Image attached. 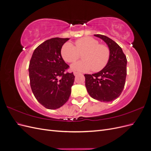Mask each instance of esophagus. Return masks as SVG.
I'll return each instance as SVG.
<instances>
[{"label":"esophagus","instance_id":"esophagus-1","mask_svg":"<svg viewBox=\"0 0 151 151\" xmlns=\"http://www.w3.org/2000/svg\"><path fill=\"white\" fill-rule=\"evenodd\" d=\"M78 74H79V72H74V75L75 76H77Z\"/></svg>","mask_w":151,"mask_h":151}]
</instances>
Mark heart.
<instances>
[{"mask_svg": "<svg viewBox=\"0 0 151 151\" xmlns=\"http://www.w3.org/2000/svg\"><path fill=\"white\" fill-rule=\"evenodd\" d=\"M82 56L83 60L77 62L72 65L73 70L88 72L92 69L93 72H99L106 67L110 58V50L104 44H99V41L92 37L86 36L77 40L76 47L67 42L63 45L61 55L63 60L68 63L76 62Z\"/></svg>", "mask_w": 151, "mask_h": 151, "instance_id": "b5f03b06", "label": "heart"}]
</instances>
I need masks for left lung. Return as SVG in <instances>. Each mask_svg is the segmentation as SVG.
<instances>
[{
	"label": "left lung",
	"mask_w": 151,
	"mask_h": 151,
	"mask_svg": "<svg viewBox=\"0 0 151 151\" xmlns=\"http://www.w3.org/2000/svg\"><path fill=\"white\" fill-rule=\"evenodd\" d=\"M94 36L107 44L110 58L101 71L84 74L85 85L91 97L101 102H110L119 97L124 88L127 60L122 48L113 40L102 35Z\"/></svg>",
	"instance_id": "left-lung-1"
}]
</instances>
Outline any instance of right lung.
<instances>
[{
	"label": "right lung",
	"instance_id": "1",
	"mask_svg": "<svg viewBox=\"0 0 151 151\" xmlns=\"http://www.w3.org/2000/svg\"><path fill=\"white\" fill-rule=\"evenodd\" d=\"M69 38H53L36 48L29 65L30 86L35 97L50 109L63 106L70 97L75 76L65 72L68 66L63 60L61 49Z\"/></svg>",
	"mask_w": 151,
	"mask_h": 151
}]
</instances>
